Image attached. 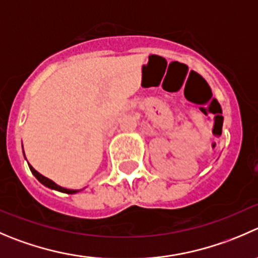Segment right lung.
<instances>
[{
    "label": "right lung",
    "instance_id": "obj_1",
    "mask_svg": "<svg viewBox=\"0 0 258 258\" xmlns=\"http://www.w3.org/2000/svg\"><path fill=\"white\" fill-rule=\"evenodd\" d=\"M29 167H30V170H31V172H32V174L35 175V177H36V179L39 180V181L41 182V184L46 185L47 187H51V189L59 190V191H62V192H67V194H74V192L79 191V190H69V189H66V187H61V186H59V185H56V184H55L54 181H51V180H50V179H47V177L42 176L41 174H39V172H37L36 170H35L34 167L31 166V165H29Z\"/></svg>",
    "mask_w": 258,
    "mask_h": 258
}]
</instances>
